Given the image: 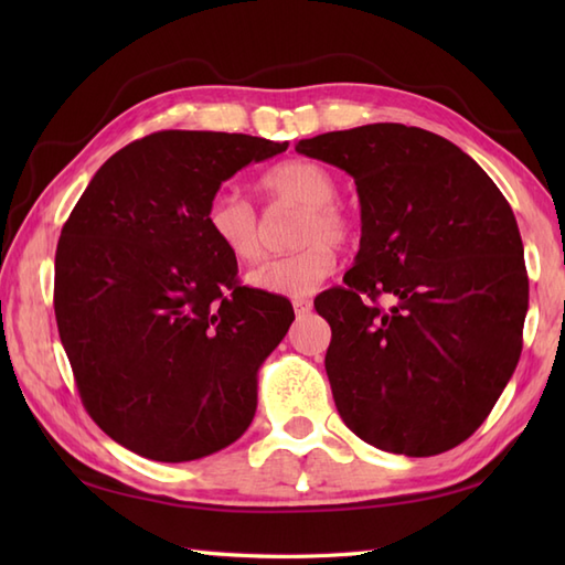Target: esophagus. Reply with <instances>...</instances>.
Masks as SVG:
<instances>
[{
	"label": "esophagus",
	"mask_w": 565,
	"mask_h": 565,
	"mask_svg": "<svg viewBox=\"0 0 565 565\" xmlns=\"http://www.w3.org/2000/svg\"><path fill=\"white\" fill-rule=\"evenodd\" d=\"M310 308H313V303H310L308 298H294V310H296V316H298V318L308 316V313H310Z\"/></svg>",
	"instance_id": "obj_1"
}]
</instances>
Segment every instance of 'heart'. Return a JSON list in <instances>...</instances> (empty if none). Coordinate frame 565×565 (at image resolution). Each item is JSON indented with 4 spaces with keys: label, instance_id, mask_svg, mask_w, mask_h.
I'll list each match as a JSON object with an SVG mask.
<instances>
[{
    "label": "heart",
    "instance_id": "obj_1",
    "mask_svg": "<svg viewBox=\"0 0 565 565\" xmlns=\"http://www.w3.org/2000/svg\"><path fill=\"white\" fill-rule=\"evenodd\" d=\"M262 194L271 206L301 209L291 231L298 245L291 255L264 262L247 276L252 289L276 296H306L328 279L338 264L334 245L354 237V221L338 201L340 182L326 164L316 160H284L259 179ZM206 225L227 255L239 264H255L264 252V225L252 203L237 191L213 194L206 209Z\"/></svg>",
    "mask_w": 565,
    "mask_h": 565
}]
</instances>
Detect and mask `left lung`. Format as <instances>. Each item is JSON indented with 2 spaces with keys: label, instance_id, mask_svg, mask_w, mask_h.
I'll return each instance as SVG.
<instances>
[{
  "label": "left lung",
  "instance_id": "obj_1",
  "mask_svg": "<svg viewBox=\"0 0 565 565\" xmlns=\"http://www.w3.org/2000/svg\"><path fill=\"white\" fill-rule=\"evenodd\" d=\"M296 152L354 177L362 203L356 264L316 298L340 417L383 451L454 449L522 354L530 281L510 203L461 148L415 126L332 130Z\"/></svg>",
  "mask_w": 565,
  "mask_h": 565
}]
</instances>
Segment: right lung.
Listing matches in <instances>:
<instances>
[{
	"label": "right lung",
	"instance_id": "right-lung-1",
	"mask_svg": "<svg viewBox=\"0 0 565 565\" xmlns=\"http://www.w3.org/2000/svg\"><path fill=\"white\" fill-rule=\"evenodd\" d=\"M289 142L160 130L92 177L60 233L55 320L94 423L146 459L182 463L243 437L257 371L294 322L237 284L206 209L221 184Z\"/></svg>",
	"mask_w": 565,
	"mask_h": 565
}]
</instances>
